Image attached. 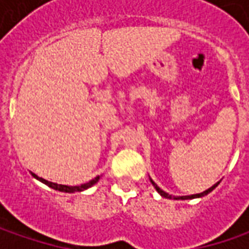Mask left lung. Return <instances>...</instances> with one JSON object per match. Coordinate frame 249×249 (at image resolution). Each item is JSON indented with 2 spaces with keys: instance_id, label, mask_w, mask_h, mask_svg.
Segmentation results:
<instances>
[{
  "instance_id": "1",
  "label": "left lung",
  "mask_w": 249,
  "mask_h": 249,
  "mask_svg": "<svg viewBox=\"0 0 249 249\" xmlns=\"http://www.w3.org/2000/svg\"><path fill=\"white\" fill-rule=\"evenodd\" d=\"M151 183H152V184H154V187L157 188V191H158L159 194H160L162 196H165V198H175V199H191V198H196V196H206V194H209V193H211V191H212L213 188H216V187H217V184H219L220 181H219V183H216V184H213V186L211 187V188L205 190V191H204V193H201V194H194V196H169V194H167V193H165L163 190H160V188H159V187L157 186V184H155V183H154L152 180H151Z\"/></svg>"
}]
</instances>
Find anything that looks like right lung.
<instances>
[{"mask_svg": "<svg viewBox=\"0 0 249 249\" xmlns=\"http://www.w3.org/2000/svg\"><path fill=\"white\" fill-rule=\"evenodd\" d=\"M34 177H37L36 175H33ZM40 181H43L44 184H47L48 187H51L53 190H58V191H62V193H76V191H83V190H86V188H89L92 184H95L97 181H98V178L100 177L97 176L95 178H92L90 180L89 183H86V184H80V186H63V184H56V183H53V181H48V180H45V178H41V177H37Z\"/></svg>", "mask_w": 249, "mask_h": 249, "instance_id": "1", "label": "right lung"}]
</instances>
